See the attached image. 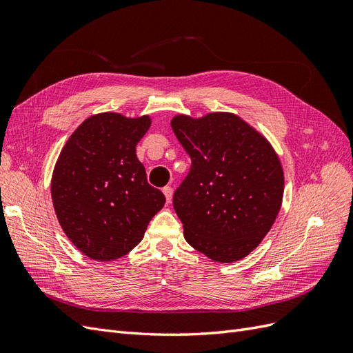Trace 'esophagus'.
<instances>
[{"label":"esophagus","instance_id":"1","mask_svg":"<svg viewBox=\"0 0 353 353\" xmlns=\"http://www.w3.org/2000/svg\"><path fill=\"white\" fill-rule=\"evenodd\" d=\"M163 194H165V197H166V201L169 203L170 200H172V194H174V190L170 188V187H165L163 188Z\"/></svg>","mask_w":353,"mask_h":353}]
</instances>
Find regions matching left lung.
Wrapping results in <instances>:
<instances>
[{
	"label": "left lung",
	"instance_id": "left-lung-1",
	"mask_svg": "<svg viewBox=\"0 0 353 353\" xmlns=\"http://www.w3.org/2000/svg\"><path fill=\"white\" fill-rule=\"evenodd\" d=\"M174 134L191 157L190 172L174 193L187 243L209 259L245 258L279 215L283 166L266 138L227 112L176 114Z\"/></svg>",
	"mask_w": 353,
	"mask_h": 353
}]
</instances>
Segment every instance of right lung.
Here are the masks:
<instances>
[{
    "mask_svg": "<svg viewBox=\"0 0 353 353\" xmlns=\"http://www.w3.org/2000/svg\"><path fill=\"white\" fill-rule=\"evenodd\" d=\"M150 125L148 114H94L60 152L51 178L52 205L69 240L94 261L130 253L165 205L135 153Z\"/></svg>",
    "mask_w": 353,
    "mask_h": 353,
    "instance_id": "right-lung-1",
    "label": "right lung"
}]
</instances>
